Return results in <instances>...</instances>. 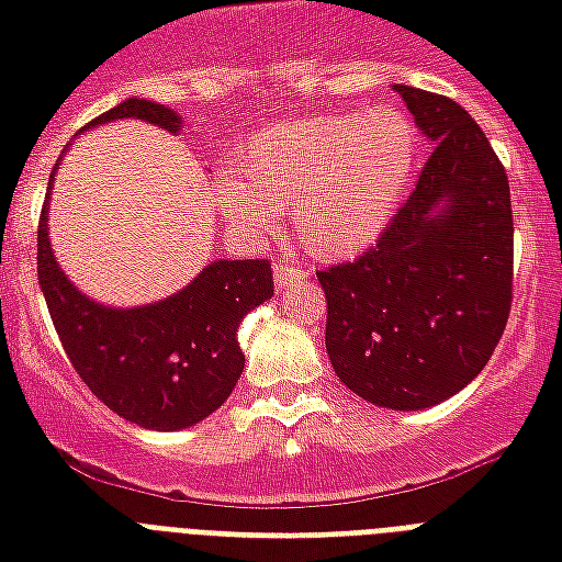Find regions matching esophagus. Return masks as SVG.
I'll return each instance as SVG.
<instances>
[{
    "mask_svg": "<svg viewBox=\"0 0 562 562\" xmlns=\"http://www.w3.org/2000/svg\"><path fill=\"white\" fill-rule=\"evenodd\" d=\"M306 277L308 271L306 268H300V265H277V268H273V285H277V289H285L291 282L306 280Z\"/></svg>",
    "mask_w": 562,
    "mask_h": 562,
    "instance_id": "obj_1",
    "label": "esophagus"
}]
</instances>
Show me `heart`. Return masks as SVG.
<instances>
[{
  "mask_svg": "<svg viewBox=\"0 0 562 562\" xmlns=\"http://www.w3.org/2000/svg\"><path fill=\"white\" fill-rule=\"evenodd\" d=\"M423 160L417 122L400 108L294 119L254 134L233 160L215 201L233 227L271 236L277 212L308 254L350 259L382 236Z\"/></svg>",
  "mask_w": 562,
  "mask_h": 562,
  "instance_id": "b5f03b06",
  "label": "heart"
}]
</instances>
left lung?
I'll return each mask as SVG.
<instances>
[{"instance_id": "obj_1", "label": "left lung", "mask_w": 562, "mask_h": 562, "mask_svg": "<svg viewBox=\"0 0 562 562\" xmlns=\"http://www.w3.org/2000/svg\"><path fill=\"white\" fill-rule=\"evenodd\" d=\"M428 162L379 241L317 273L326 352L356 396L423 411L463 391L505 333L514 291L510 187L487 136L446 95L396 83Z\"/></svg>"}]
</instances>
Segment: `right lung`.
<instances>
[{
	"mask_svg": "<svg viewBox=\"0 0 562 562\" xmlns=\"http://www.w3.org/2000/svg\"><path fill=\"white\" fill-rule=\"evenodd\" d=\"M119 119H139L169 134L183 131L180 113L148 99H125L87 127ZM52 183L55 171L48 192ZM37 277L57 338L83 384L119 417L151 431L189 428L227 402L245 370L238 326L247 312L273 297L268 259H215L171 297L131 308L104 306L57 265L48 241V201L37 229Z\"/></svg>",
	"mask_w": 562,
	"mask_h": 562,
	"instance_id": "right-lung-1",
	"label": "right lung"
}]
</instances>
